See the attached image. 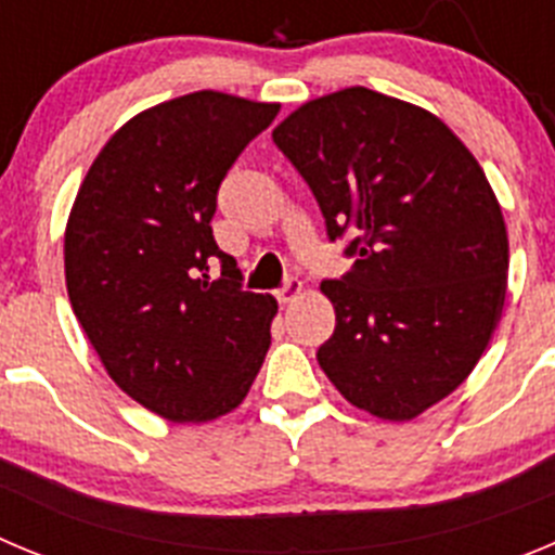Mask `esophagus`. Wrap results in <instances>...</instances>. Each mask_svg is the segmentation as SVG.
Returning a JSON list of instances; mask_svg holds the SVG:
<instances>
[{"instance_id":"1","label":"esophagus","mask_w":555,"mask_h":555,"mask_svg":"<svg viewBox=\"0 0 555 555\" xmlns=\"http://www.w3.org/2000/svg\"><path fill=\"white\" fill-rule=\"evenodd\" d=\"M298 296H301V282H298V279H293V276H289L287 282H284L282 287L276 289L279 304H293Z\"/></svg>"}]
</instances>
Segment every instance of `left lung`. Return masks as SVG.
Listing matches in <instances>:
<instances>
[{
  "instance_id": "left-lung-1",
  "label": "left lung",
  "mask_w": 555,
  "mask_h": 555,
  "mask_svg": "<svg viewBox=\"0 0 555 555\" xmlns=\"http://www.w3.org/2000/svg\"><path fill=\"white\" fill-rule=\"evenodd\" d=\"M273 143L353 268L326 279L318 362L339 396L412 421L470 376L506 301L508 237L478 159L434 113L367 88L301 104Z\"/></svg>"
}]
</instances>
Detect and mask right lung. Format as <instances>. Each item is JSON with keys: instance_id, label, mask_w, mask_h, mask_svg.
<instances>
[{"instance_id": "1", "label": "right lung", "mask_w": 555, "mask_h": 555, "mask_svg": "<svg viewBox=\"0 0 555 555\" xmlns=\"http://www.w3.org/2000/svg\"><path fill=\"white\" fill-rule=\"evenodd\" d=\"M276 113L218 91L143 109L74 198L63 248L74 314L109 378L171 423L241 406L271 348L276 298L241 287L209 221L227 171Z\"/></svg>"}]
</instances>
